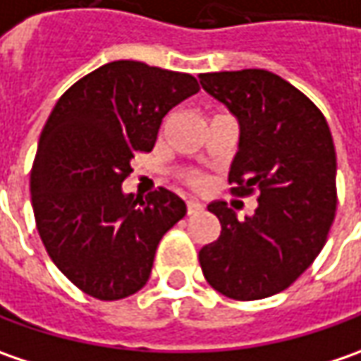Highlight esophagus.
Segmentation results:
<instances>
[{
  "label": "esophagus",
  "mask_w": 361,
  "mask_h": 361,
  "mask_svg": "<svg viewBox=\"0 0 361 361\" xmlns=\"http://www.w3.org/2000/svg\"><path fill=\"white\" fill-rule=\"evenodd\" d=\"M204 210V204H200L196 200H188V214H197Z\"/></svg>",
  "instance_id": "esophagus-1"
}]
</instances>
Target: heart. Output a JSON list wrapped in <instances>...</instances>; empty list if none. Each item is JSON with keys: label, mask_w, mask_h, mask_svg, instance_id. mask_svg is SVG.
<instances>
[{"label": "heart", "mask_w": 361, "mask_h": 361, "mask_svg": "<svg viewBox=\"0 0 361 361\" xmlns=\"http://www.w3.org/2000/svg\"><path fill=\"white\" fill-rule=\"evenodd\" d=\"M188 181H190V183H192V185H202V178H197V176H190V178H188Z\"/></svg>", "instance_id": "b5f03b06"}]
</instances>
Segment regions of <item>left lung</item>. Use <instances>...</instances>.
Listing matches in <instances>:
<instances>
[{
	"instance_id": "8db88e82",
	"label": "left lung",
	"mask_w": 361,
	"mask_h": 361,
	"mask_svg": "<svg viewBox=\"0 0 361 361\" xmlns=\"http://www.w3.org/2000/svg\"><path fill=\"white\" fill-rule=\"evenodd\" d=\"M200 85L240 127L228 173L232 192L259 194L244 220L226 202L208 204L222 232L200 250V264L230 299H264L305 273L327 240L337 206L331 131L322 111L273 72H208Z\"/></svg>"
}]
</instances>
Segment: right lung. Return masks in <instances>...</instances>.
<instances>
[{"label": "right lung", "instance_id": "obj_1", "mask_svg": "<svg viewBox=\"0 0 361 361\" xmlns=\"http://www.w3.org/2000/svg\"><path fill=\"white\" fill-rule=\"evenodd\" d=\"M197 90L192 74L117 60L72 85L46 121L30 181L36 226L56 267L90 297L141 289L159 240L185 216L165 188L139 197L121 185L165 115Z\"/></svg>", "mask_w": 361, "mask_h": 361}]
</instances>
